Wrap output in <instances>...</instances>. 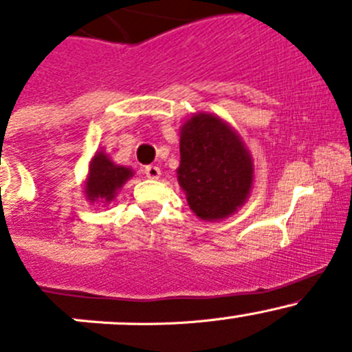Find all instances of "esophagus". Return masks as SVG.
<instances>
[{"mask_svg": "<svg viewBox=\"0 0 352 352\" xmlns=\"http://www.w3.org/2000/svg\"><path fill=\"white\" fill-rule=\"evenodd\" d=\"M144 173H146L148 179H151V180H158V179H160V175H162V170H160L158 166L150 165V166H146V168H144Z\"/></svg>", "mask_w": 352, "mask_h": 352, "instance_id": "esophagus-1", "label": "esophagus"}]
</instances>
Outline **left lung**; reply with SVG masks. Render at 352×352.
<instances>
[{
	"label": "left lung",
	"instance_id": "8db88e82",
	"mask_svg": "<svg viewBox=\"0 0 352 352\" xmlns=\"http://www.w3.org/2000/svg\"><path fill=\"white\" fill-rule=\"evenodd\" d=\"M177 179L197 218L219 221L248 199L254 162L232 126L218 116L199 112L180 129Z\"/></svg>",
	"mask_w": 352,
	"mask_h": 352
}]
</instances>
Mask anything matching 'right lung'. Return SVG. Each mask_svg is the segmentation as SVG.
I'll return each instance as SVG.
<instances>
[{
    "mask_svg": "<svg viewBox=\"0 0 352 352\" xmlns=\"http://www.w3.org/2000/svg\"><path fill=\"white\" fill-rule=\"evenodd\" d=\"M134 175L127 166L116 165L109 155L97 151L88 166V177L85 182V194L90 202L109 204L113 201L120 187Z\"/></svg>",
    "mask_w": 352,
    "mask_h": 352,
    "instance_id": "right-lung-1",
    "label": "right lung"
}]
</instances>
